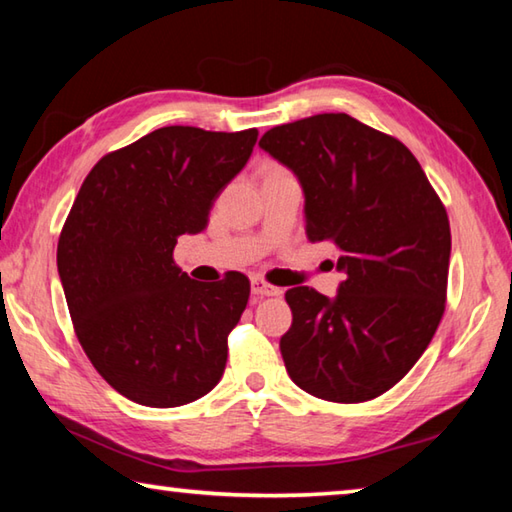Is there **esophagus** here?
<instances>
[{
	"label": "esophagus",
	"instance_id": "esophagus-1",
	"mask_svg": "<svg viewBox=\"0 0 512 512\" xmlns=\"http://www.w3.org/2000/svg\"><path fill=\"white\" fill-rule=\"evenodd\" d=\"M250 291H253L255 298H266V296H280L282 289L273 287V284L264 282L262 277H253V282H250Z\"/></svg>",
	"mask_w": 512,
	"mask_h": 512
}]
</instances>
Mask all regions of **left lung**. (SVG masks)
<instances>
[{
  "label": "left lung",
  "instance_id": "obj_1",
  "mask_svg": "<svg viewBox=\"0 0 512 512\" xmlns=\"http://www.w3.org/2000/svg\"><path fill=\"white\" fill-rule=\"evenodd\" d=\"M259 146L298 178L307 237L339 248V293L287 291L280 352L293 384L327 402L393 388L427 350L445 311L452 235L420 162L345 112L264 133Z\"/></svg>",
  "mask_w": 512,
  "mask_h": 512
}]
</instances>
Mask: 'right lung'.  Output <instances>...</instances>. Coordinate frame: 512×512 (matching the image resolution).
<instances>
[{
    "label": "right lung",
    "instance_id": "1",
    "mask_svg": "<svg viewBox=\"0 0 512 512\" xmlns=\"http://www.w3.org/2000/svg\"><path fill=\"white\" fill-rule=\"evenodd\" d=\"M257 128L164 126L103 155L58 239V275L85 354L128 400L171 409L219 384L250 282H196L173 262L246 167Z\"/></svg>",
    "mask_w": 512,
    "mask_h": 512
}]
</instances>
